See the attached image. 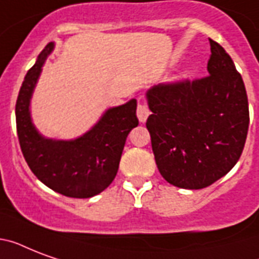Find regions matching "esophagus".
<instances>
[{"mask_svg": "<svg viewBox=\"0 0 259 259\" xmlns=\"http://www.w3.org/2000/svg\"><path fill=\"white\" fill-rule=\"evenodd\" d=\"M149 109H148V106L144 105V103H138L137 106V117L138 119H140V122H146V119H148V117H149Z\"/></svg>", "mask_w": 259, "mask_h": 259, "instance_id": "esophagus-1", "label": "esophagus"}]
</instances>
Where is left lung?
I'll return each instance as SVG.
<instances>
[{"instance_id": "1", "label": "left lung", "mask_w": 259, "mask_h": 259, "mask_svg": "<svg viewBox=\"0 0 259 259\" xmlns=\"http://www.w3.org/2000/svg\"><path fill=\"white\" fill-rule=\"evenodd\" d=\"M207 78L158 84L146 91V121L154 160L169 184L208 187L233 169L249 130L245 83L233 59L209 40Z\"/></svg>"}]
</instances>
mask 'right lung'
Segmentation results:
<instances>
[{"label":"right lung","instance_id":"1","mask_svg":"<svg viewBox=\"0 0 259 259\" xmlns=\"http://www.w3.org/2000/svg\"><path fill=\"white\" fill-rule=\"evenodd\" d=\"M51 41L26 72L16 103V125L22 154L34 176L55 192L87 199L105 191L118 172L126 137L138 125L137 101L110 107L80 137L56 140L42 136L30 115V99L47 58Z\"/></svg>","mask_w":259,"mask_h":259}]
</instances>
